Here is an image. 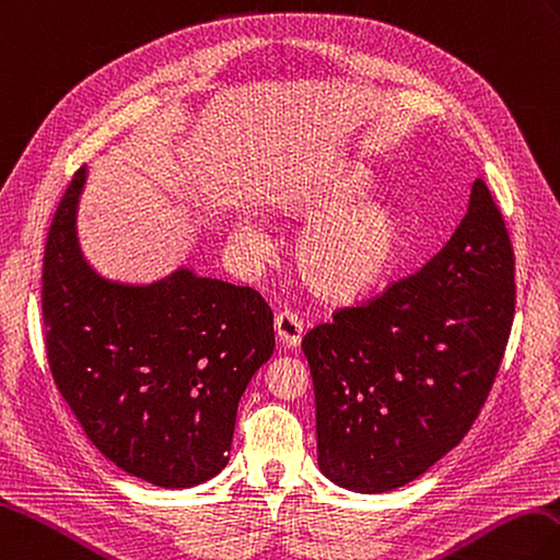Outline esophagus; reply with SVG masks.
Returning <instances> with one entry per match:
<instances>
[{"label": "esophagus", "instance_id": "1", "mask_svg": "<svg viewBox=\"0 0 560 560\" xmlns=\"http://www.w3.org/2000/svg\"><path fill=\"white\" fill-rule=\"evenodd\" d=\"M276 332H278V340L284 347H296L302 342L304 323L294 312H288V308H284V312L276 316Z\"/></svg>", "mask_w": 560, "mask_h": 560}]
</instances>
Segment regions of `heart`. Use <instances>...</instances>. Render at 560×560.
<instances>
[{
	"label": "heart",
	"mask_w": 560,
	"mask_h": 560,
	"mask_svg": "<svg viewBox=\"0 0 560 560\" xmlns=\"http://www.w3.org/2000/svg\"><path fill=\"white\" fill-rule=\"evenodd\" d=\"M364 191V179L357 172H340L320 182L292 186L276 198L284 215L331 213L308 222L296 240V266L304 282L316 294L332 302H345L364 294L388 276L402 246L400 220L381 203L342 208ZM234 244L252 258H266L268 234L254 222H240Z\"/></svg>",
	"instance_id": "heart-1"
}]
</instances>
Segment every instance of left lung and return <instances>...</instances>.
Listing matches in <instances>:
<instances>
[{"instance_id": "left-lung-1", "label": "left lung", "mask_w": 560, "mask_h": 560, "mask_svg": "<svg viewBox=\"0 0 560 560\" xmlns=\"http://www.w3.org/2000/svg\"><path fill=\"white\" fill-rule=\"evenodd\" d=\"M513 318L511 234L477 179L436 256L304 335L323 475L381 493L436 465L487 402Z\"/></svg>"}]
</instances>
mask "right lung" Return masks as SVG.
<instances>
[{"label":"right lung","instance_id":"right-lung-1","mask_svg":"<svg viewBox=\"0 0 560 560\" xmlns=\"http://www.w3.org/2000/svg\"><path fill=\"white\" fill-rule=\"evenodd\" d=\"M83 179L79 167L45 242L49 371L107 459L155 487H194L228 465L240 397L276 350L272 312L256 290L189 270L151 288L97 278L73 232Z\"/></svg>","mask_w":560,"mask_h":560}]
</instances>
